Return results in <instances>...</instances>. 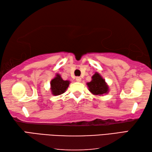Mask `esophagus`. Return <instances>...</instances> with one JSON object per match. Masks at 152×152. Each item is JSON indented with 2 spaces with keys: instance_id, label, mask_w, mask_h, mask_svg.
I'll list each match as a JSON object with an SVG mask.
<instances>
[{
  "instance_id": "34e87169",
  "label": "esophagus",
  "mask_w": 152,
  "mask_h": 152,
  "mask_svg": "<svg viewBox=\"0 0 152 152\" xmlns=\"http://www.w3.org/2000/svg\"><path fill=\"white\" fill-rule=\"evenodd\" d=\"M76 80L77 82H80L81 81V78L80 77H76Z\"/></svg>"
}]
</instances>
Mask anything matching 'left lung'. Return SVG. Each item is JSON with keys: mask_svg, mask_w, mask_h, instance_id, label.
<instances>
[{"mask_svg": "<svg viewBox=\"0 0 152 152\" xmlns=\"http://www.w3.org/2000/svg\"><path fill=\"white\" fill-rule=\"evenodd\" d=\"M89 91L94 95H102L108 92V86L100 74L96 73L92 77V80L87 83Z\"/></svg>", "mask_w": 152, "mask_h": 152, "instance_id": "obj_1", "label": "left lung"}]
</instances>
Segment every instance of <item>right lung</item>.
Segmentation results:
<instances>
[{"mask_svg":"<svg viewBox=\"0 0 152 152\" xmlns=\"http://www.w3.org/2000/svg\"><path fill=\"white\" fill-rule=\"evenodd\" d=\"M69 85V80H64L59 74L51 80V91L53 95L58 96L63 94Z\"/></svg>","mask_w":152,"mask_h":152,"instance_id":"1","label":"right lung"}]
</instances>
